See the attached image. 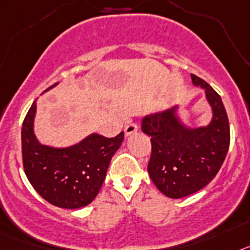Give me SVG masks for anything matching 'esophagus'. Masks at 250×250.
Instances as JSON below:
<instances>
[{
    "label": "esophagus",
    "instance_id": "obj_1",
    "mask_svg": "<svg viewBox=\"0 0 250 250\" xmlns=\"http://www.w3.org/2000/svg\"><path fill=\"white\" fill-rule=\"evenodd\" d=\"M138 131V125L134 122H129L125 125V136H131V134L136 133Z\"/></svg>",
    "mask_w": 250,
    "mask_h": 250
}]
</instances>
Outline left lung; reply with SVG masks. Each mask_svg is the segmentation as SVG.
<instances>
[{
	"label": "left lung",
	"instance_id": "8db88e82",
	"mask_svg": "<svg viewBox=\"0 0 250 250\" xmlns=\"http://www.w3.org/2000/svg\"><path fill=\"white\" fill-rule=\"evenodd\" d=\"M192 83L205 89L211 105V122L188 128L176 116L177 105L142 119L143 133L151 137L148 173L156 188L180 199L205 188L220 170L230 143L227 110L220 95L205 80L191 74Z\"/></svg>",
	"mask_w": 250,
	"mask_h": 250
}]
</instances>
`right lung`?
Wrapping results in <instances>:
<instances>
[{"mask_svg":"<svg viewBox=\"0 0 250 250\" xmlns=\"http://www.w3.org/2000/svg\"><path fill=\"white\" fill-rule=\"evenodd\" d=\"M35 113L34 102L21 129L23 170L30 184L51 205L64 209L86 206L98 195L125 133L113 138L93 133L74 146L54 148L41 145L35 137Z\"/></svg>","mask_w":250,"mask_h":250,"instance_id":"1","label":"right lung"}]
</instances>
